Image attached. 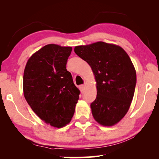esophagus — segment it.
<instances>
[{
    "instance_id": "34e87169",
    "label": "esophagus",
    "mask_w": 159,
    "mask_h": 159,
    "mask_svg": "<svg viewBox=\"0 0 159 159\" xmlns=\"http://www.w3.org/2000/svg\"><path fill=\"white\" fill-rule=\"evenodd\" d=\"M84 88H85V85H81L79 86V89L80 90V92L83 93V90H84Z\"/></svg>"
}]
</instances>
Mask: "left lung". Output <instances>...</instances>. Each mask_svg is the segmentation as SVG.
Wrapping results in <instances>:
<instances>
[{
    "mask_svg": "<svg viewBox=\"0 0 159 159\" xmlns=\"http://www.w3.org/2000/svg\"><path fill=\"white\" fill-rule=\"evenodd\" d=\"M74 52L93 70L97 97L90 104L94 118L103 126L116 124L127 114L136 85V71L119 45L99 41L78 45Z\"/></svg>",
    "mask_w": 159,
    "mask_h": 159,
    "instance_id": "8db88e82",
    "label": "left lung"
}]
</instances>
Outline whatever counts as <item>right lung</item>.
<instances>
[{"label": "right lung", "instance_id": "add662e5", "mask_svg": "<svg viewBox=\"0 0 159 159\" xmlns=\"http://www.w3.org/2000/svg\"><path fill=\"white\" fill-rule=\"evenodd\" d=\"M71 47L48 44L32 55L23 76L24 96L47 124L62 128L70 123L79 99L71 74L66 70Z\"/></svg>", "mask_w": 159, "mask_h": 159}]
</instances>
